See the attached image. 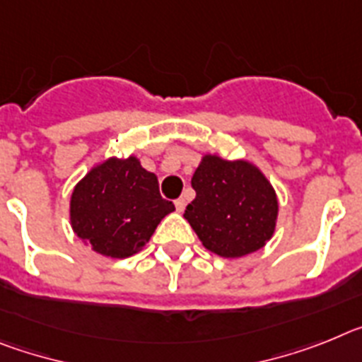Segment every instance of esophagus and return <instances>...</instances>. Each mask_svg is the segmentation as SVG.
Returning a JSON list of instances; mask_svg holds the SVG:
<instances>
[{
	"label": "esophagus",
	"mask_w": 362,
	"mask_h": 362,
	"mask_svg": "<svg viewBox=\"0 0 362 362\" xmlns=\"http://www.w3.org/2000/svg\"><path fill=\"white\" fill-rule=\"evenodd\" d=\"M185 204H187V200H185V197H180V199L175 200V207H177V211H184L185 209Z\"/></svg>",
	"instance_id": "esophagus-1"
}]
</instances>
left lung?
<instances>
[{
	"instance_id": "obj_1",
	"label": "left lung",
	"mask_w": 362,
	"mask_h": 362,
	"mask_svg": "<svg viewBox=\"0 0 362 362\" xmlns=\"http://www.w3.org/2000/svg\"><path fill=\"white\" fill-rule=\"evenodd\" d=\"M191 185L197 197L184 216L206 250L235 259L260 250L272 238L279 213L276 194L251 163L207 155Z\"/></svg>"
}]
</instances>
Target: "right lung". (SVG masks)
I'll use <instances>...</instances> for the list:
<instances>
[{
	"label": "right lung",
	"mask_w": 362,
	"mask_h": 362,
	"mask_svg": "<svg viewBox=\"0 0 362 362\" xmlns=\"http://www.w3.org/2000/svg\"><path fill=\"white\" fill-rule=\"evenodd\" d=\"M171 211L175 206L162 199L158 178L134 156L96 165L71 197L74 233L112 259L144 250L160 220Z\"/></svg>",
	"instance_id": "obj_1"
}]
</instances>
